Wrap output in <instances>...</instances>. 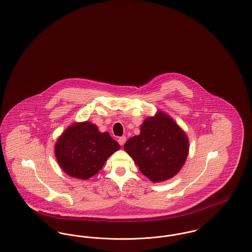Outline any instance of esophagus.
Wrapping results in <instances>:
<instances>
[{
    "mask_svg": "<svg viewBox=\"0 0 252 252\" xmlns=\"http://www.w3.org/2000/svg\"><path fill=\"white\" fill-rule=\"evenodd\" d=\"M126 138L125 136H122V137L118 139V143H119L120 145H124L125 143H126Z\"/></svg>",
    "mask_w": 252,
    "mask_h": 252,
    "instance_id": "esophagus-1",
    "label": "esophagus"
}]
</instances>
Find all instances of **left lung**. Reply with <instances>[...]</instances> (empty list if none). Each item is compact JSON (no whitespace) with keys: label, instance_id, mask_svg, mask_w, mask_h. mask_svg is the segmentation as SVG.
Listing matches in <instances>:
<instances>
[{"label":"left lung","instance_id":"8db88e82","mask_svg":"<svg viewBox=\"0 0 252 252\" xmlns=\"http://www.w3.org/2000/svg\"><path fill=\"white\" fill-rule=\"evenodd\" d=\"M124 149L134 159L140 171L153 182L176 176L189 152V141L169 115L158 111L141 126V133L130 138Z\"/></svg>","mask_w":252,"mask_h":252}]
</instances>
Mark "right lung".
<instances>
[{
    "instance_id": "add662e5",
    "label": "right lung",
    "mask_w": 252,
    "mask_h": 252,
    "mask_svg": "<svg viewBox=\"0 0 252 252\" xmlns=\"http://www.w3.org/2000/svg\"><path fill=\"white\" fill-rule=\"evenodd\" d=\"M120 149L108 132L90 122L73 124L57 141L55 154L62 170L72 178L88 180L96 175L108 157Z\"/></svg>"
}]
</instances>
